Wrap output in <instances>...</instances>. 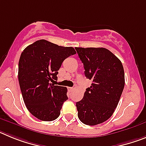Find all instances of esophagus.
I'll return each instance as SVG.
<instances>
[{
	"mask_svg": "<svg viewBox=\"0 0 146 146\" xmlns=\"http://www.w3.org/2000/svg\"><path fill=\"white\" fill-rule=\"evenodd\" d=\"M68 90H69V92H72L74 90V88H68Z\"/></svg>",
	"mask_w": 146,
	"mask_h": 146,
	"instance_id": "34e87169",
	"label": "esophagus"
}]
</instances>
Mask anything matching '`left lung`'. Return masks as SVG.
I'll return each instance as SVG.
<instances>
[{"mask_svg":"<svg viewBox=\"0 0 146 146\" xmlns=\"http://www.w3.org/2000/svg\"><path fill=\"white\" fill-rule=\"evenodd\" d=\"M86 78L92 80L82 100L76 103L81 122L89 126L102 123L114 113L125 84L121 60L103 47H76Z\"/></svg>","mask_w":146,"mask_h":146,"instance_id":"left-lung-1","label":"left lung"}]
</instances>
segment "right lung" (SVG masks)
<instances>
[{
	"instance_id": "1",
	"label": "right lung",
	"mask_w": 146,
	"mask_h": 146,
	"mask_svg": "<svg viewBox=\"0 0 146 146\" xmlns=\"http://www.w3.org/2000/svg\"><path fill=\"white\" fill-rule=\"evenodd\" d=\"M76 54L72 47H61L47 40L35 42L23 50L18 66V80L28 111L44 121L60 115L62 105L68 99L66 87L50 83L57 79L66 58Z\"/></svg>"
}]
</instances>
